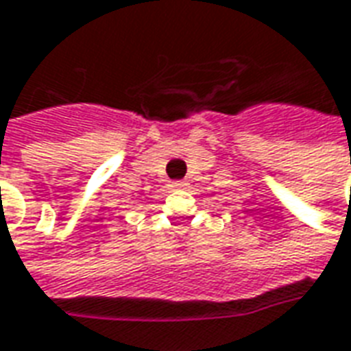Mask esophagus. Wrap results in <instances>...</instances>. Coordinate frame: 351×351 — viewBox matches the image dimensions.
Instances as JSON below:
<instances>
[{"mask_svg":"<svg viewBox=\"0 0 351 351\" xmlns=\"http://www.w3.org/2000/svg\"><path fill=\"white\" fill-rule=\"evenodd\" d=\"M182 186H186V182H182V180H175L171 184V188H182Z\"/></svg>","mask_w":351,"mask_h":351,"instance_id":"1","label":"esophagus"}]
</instances>
